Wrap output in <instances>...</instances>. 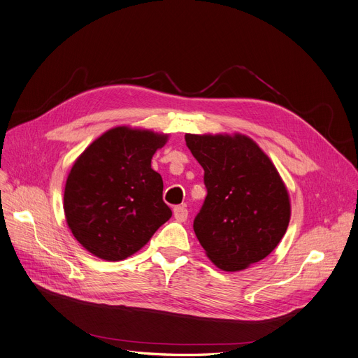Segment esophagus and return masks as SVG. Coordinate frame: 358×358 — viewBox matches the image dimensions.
Segmentation results:
<instances>
[{
    "instance_id": "34e87169",
    "label": "esophagus",
    "mask_w": 358,
    "mask_h": 358,
    "mask_svg": "<svg viewBox=\"0 0 358 358\" xmlns=\"http://www.w3.org/2000/svg\"><path fill=\"white\" fill-rule=\"evenodd\" d=\"M173 215L175 220L179 222H185L187 220V209L185 205H178L173 208Z\"/></svg>"
}]
</instances>
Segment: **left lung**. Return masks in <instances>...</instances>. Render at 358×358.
<instances>
[{"label": "left lung", "instance_id": "left-lung-1", "mask_svg": "<svg viewBox=\"0 0 358 358\" xmlns=\"http://www.w3.org/2000/svg\"><path fill=\"white\" fill-rule=\"evenodd\" d=\"M203 169L208 195L194 221L205 255L224 271L267 257L290 221V199L276 166L244 134H185Z\"/></svg>", "mask_w": 358, "mask_h": 358}]
</instances>
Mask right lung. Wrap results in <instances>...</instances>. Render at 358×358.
Masks as SVG:
<instances>
[{
    "label": "right lung",
    "instance_id": "right-lung-1",
    "mask_svg": "<svg viewBox=\"0 0 358 358\" xmlns=\"http://www.w3.org/2000/svg\"><path fill=\"white\" fill-rule=\"evenodd\" d=\"M169 134L120 125L95 138L68 175L63 211L91 255L107 262L133 256L172 217L152 157Z\"/></svg>",
    "mask_w": 358,
    "mask_h": 358
}]
</instances>
